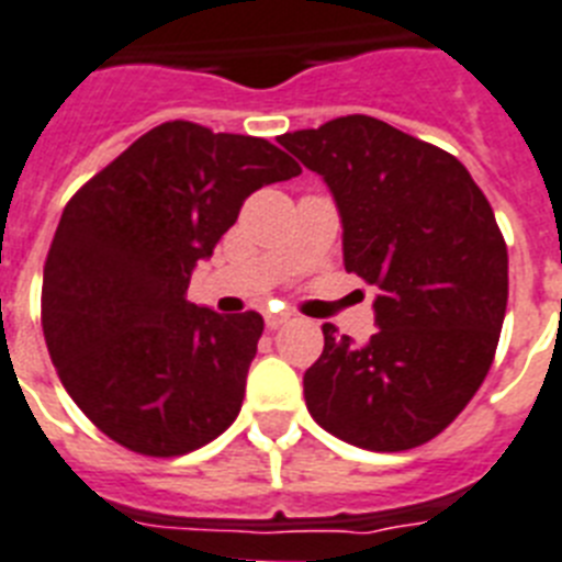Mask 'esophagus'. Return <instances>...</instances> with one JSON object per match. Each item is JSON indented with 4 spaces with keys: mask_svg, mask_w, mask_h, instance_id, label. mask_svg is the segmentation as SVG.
<instances>
[{
    "mask_svg": "<svg viewBox=\"0 0 562 562\" xmlns=\"http://www.w3.org/2000/svg\"><path fill=\"white\" fill-rule=\"evenodd\" d=\"M290 322H292L290 313H270V315H267V327H270V330H281V327H286Z\"/></svg>",
    "mask_w": 562,
    "mask_h": 562,
    "instance_id": "34e87169",
    "label": "esophagus"
}]
</instances>
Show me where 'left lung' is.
<instances>
[{"mask_svg":"<svg viewBox=\"0 0 562 562\" xmlns=\"http://www.w3.org/2000/svg\"><path fill=\"white\" fill-rule=\"evenodd\" d=\"M278 143L322 175L345 226V270L379 290V330L353 345L324 324L307 411L368 451L442 434L491 370L508 304V249L457 157L384 120L347 114Z\"/></svg>","mask_w":562,"mask_h":562,"instance_id":"obj_1","label":"left lung"}]
</instances>
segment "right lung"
Segmentation results:
<instances>
[{"mask_svg":"<svg viewBox=\"0 0 562 562\" xmlns=\"http://www.w3.org/2000/svg\"><path fill=\"white\" fill-rule=\"evenodd\" d=\"M295 175L270 140L171 120L68 201L42 276V333L105 437L180 457L235 422L263 318L194 307L189 278L255 189Z\"/></svg>","mask_w":562,"mask_h":562,"instance_id":"obj_1","label":"right lung"}]
</instances>
